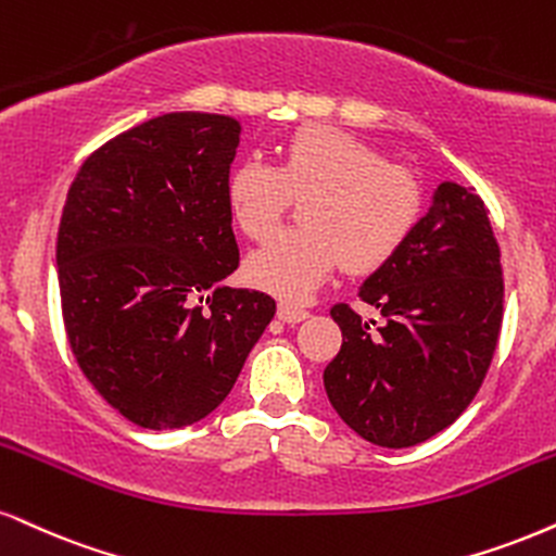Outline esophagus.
Instances as JSON below:
<instances>
[{
    "label": "esophagus",
    "instance_id": "34e87169",
    "mask_svg": "<svg viewBox=\"0 0 556 556\" xmlns=\"http://www.w3.org/2000/svg\"><path fill=\"white\" fill-rule=\"evenodd\" d=\"M309 317V312L301 309V306H291V304H280L278 306V319L286 321V325H299Z\"/></svg>",
    "mask_w": 556,
    "mask_h": 556
}]
</instances>
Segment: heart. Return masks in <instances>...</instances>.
<instances>
[{"label":"heart","mask_w":556,"mask_h":556,"mask_svg":"<svg viewBox=\"0 0 556 556\" xmlns=\"http://www.w3.org/2000/svg\"><path fill=\"white\" fill-rule=\"evenodd\" d=\"M304 229L283 231L252 252L244 276L273 296L304 301L340 263L351 273L387 265L415 231L422 185L379 149L340 128L301 126L283 141L278 164L242 160L224 185L226 208L250 239L276 231L291 201Z\"/></svg>","instance_id":"obj_1"}]
</instances>
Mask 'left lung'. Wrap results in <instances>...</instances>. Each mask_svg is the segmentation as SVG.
Listing matches in <instances>:
<instances>
[{
	"label": "left lung",
	"mask_w": 556,
	"mask_h": 556,
	"mask_svg": "<svg viewBox=\"0 0 556 556\" xmlns=\"http://www.w3.org/2000/svg\"><path fill=\"white\" fill-rule=\"evenodd\" d=\"M475 188L438 185L433 205L358 296L387 317L330 314L342 345L325 389L348 428L383 448H409L448 428L482 387L503 325V265Z\"/></svg>",
	"instance_id": "left-lung-1"
}]
</instances>
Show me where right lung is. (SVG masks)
<instances>
[{"label":"right lung","mask_w":556,"mask_h":556,"mask_svg":"<svg viewBox=\"0 0 556 556\" xmlns=\"http://www.w3.org/2000/svg\"><path fill=\"white\" fill-rule=\"evenodd\" d=\"M239 134L229 115H160L102 143L68 188L56 239L68 345L139 428L214 413L276 314L267 293L218 286L239 265L224 198Z\"/></svg>","instance_id":"right-lung-1"}]
</instances>
